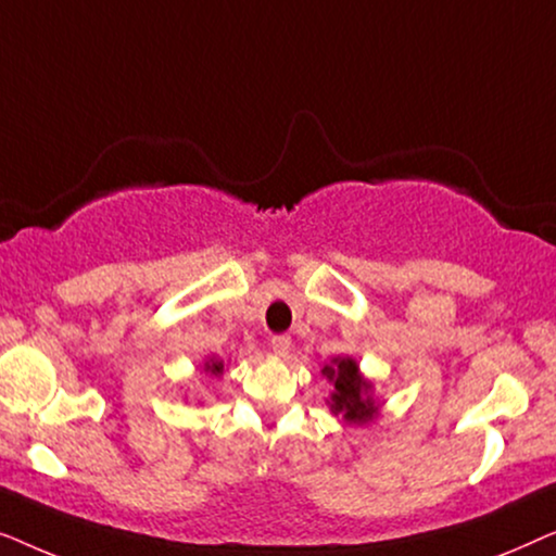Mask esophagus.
<instances>
[{
    "label": "esophagus",
    "mask_w": 556,
    "mask_h": 556,
    "mask_svg": "<svg viewBox=\"0 0 556 556\" xmlns=\"http://www.w3.org/2000/svg\"><path fill=\"white\" fill-rule=\"evenodd\" d=\"M270 349H273V354L288 356V352H291V339H288V337H273Z\"/></svg>",
    "instance_id": "1"
}]
</instances>
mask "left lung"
Segmentation results:
<instances>
[{
	"mask_svg": "<svg viewBox=\"0 0 556 556\" xmlns=\"http://www.w3.org/2000/svg\"><path fill=\"white\" fill-rule=\"evenodd\" d=\"M321 375L331 384V394L326 400L331 415L344 420V425H369L379 417V400L375 397V382L362 375L354 356H333L324 364Z\"/></svg>",
	"mask_w": 556,
	"mask_h": 556,
	"instance_id": "left-lung-1",
	"label": "left lung"
}]
</instances>
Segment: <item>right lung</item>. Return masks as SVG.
<instances>
[{
  "label": "right lung",
  "instance_id": "right-lung-1",
  "mask_svg": "<svg viewBox=\"0 0 556 556\" xmlns=\"http://www.w3.org/2000/svg\"><path fill=\"white\" fill-rule=\"evenodd\" d=\"M202 371H204V375H210V377H223L225 362L217 359V356H207V362H204Z\"/></svg>",
  "mask_w": 556,
  "mask_h": 556
}]
</instances>
